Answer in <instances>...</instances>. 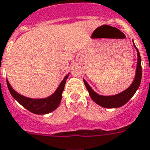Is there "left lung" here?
I'll use <instances>...</instances> for the list:
<instances>
[{"label":"left lung","instance_id":"8db88e82","mask_svg":"<svg viewBox=\"0 0 150 150\" xmlns=\"http://www.w3.org/2000/svg\"><path fill=\"white\" fill-rule=\"evenodd\" d=\"M134 47L137 50V52L136 75H135L134 82L132 83L129 87L125 90L124 91L119 93L117 95H111V96H103V95H98L96 92L94 91L91 87L89 86V84L87 83L86 81L83 80L86 89L89 92L90 96L92 98V100L97 103L98 105L105 107V108H118V107L125 105L133 97V95L135 94V92L137 91V90L138 89V87L140 86L141 80H142V64H141L140 53H139L135 45H134Z\"/></svg>","mask_w":150,"mask_h":150}]
</instances>
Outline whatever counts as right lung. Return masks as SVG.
Wrapping results in <instances>:
<instances>
[{
	"label": "right lung",
	"instance_id": "right-lung-1",
	"mask_svg": "<svg viewBox=\"0 0 150 150\" xmlns=\"http://www.w3.org/2000/svg\"><path fill=\"white\" fill-rule=\"evenodd\" d=\"M68 75L69 74L64 77L55 93L45 98H31L24 97L15 91L8 83V81H7L8 88L12 96L21 106L35 115H46L55 110L59 105L61 99H62V93L64 91V86L66 83L67 79L68 78Z\"/></svg>",
	"mask_w": 150,
	"mask_h": 150
}]
</instances>
